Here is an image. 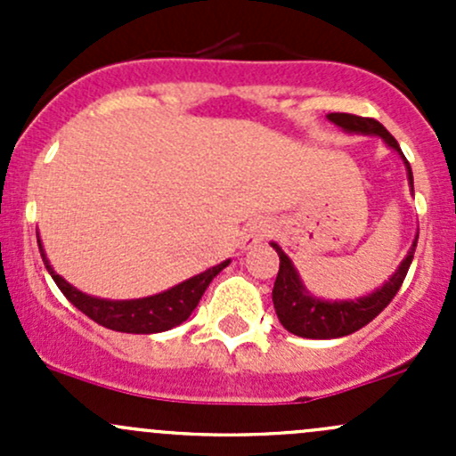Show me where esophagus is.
<instances>
[{"mask_svg":"<svg viewBox=\"0 0 456 456\" xmlns=\"http://www.w3.org/2000/svg\"><path fill=\"white\" fill-rule=\"evenodd\" d=\"M266 233H269V224L257 220V223H254L249 229H247L245 238H242V249H251V247H256Z\"/></svg>","mask_w":456,"mask_h":456,"instance_id":"esophagus-1","label":"esophagus"}]
</instances>
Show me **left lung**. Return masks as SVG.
Wrapping results in <instances>:
<instances>
[{
	"label": "left lung",
	"instance_id": "1",
	"mask_svg": "<svg viewBox=\"0 0 456 456\" xmlns=\"http://www.w3.org/2000/svg\"><path fill=\"white\" fill-rule=\"evenodd\" d=\"M329 121L335 123L338 127H342L344 132H351V134H372L379 136L390 150L397 151L399 156L406 163L408 181H411L412 190V169L411 163L403 156L402 147L395 141V136L381 126L375 118H364L355 117V114L346 112H330ZM415 191V190H412ZM417 238H419V232H417L415 240H412L411 251L403 257L399 269L395 271L388 278V282L381 284L379 289L369 293V296L355 297V300H320V297L311 296L306 291V287L302 284L300 273L293 266L291 257L280 249V245L271 242L275 251L280 256V271L278 278H275L273 284V306L275 314H278L280 324L289 330V333L297 335V338L306 339H333V338H344V335H351L355 330H360L362 326L369 324L370 320H375L386 306L390 305L395 296H397L399 287H402L403 278H406L408 269H411L412 256H415Z\"/></svg>",
	"mask_w": 456,
	"mask_h": 456
}]
</instances>
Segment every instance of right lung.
I'll list each match as a JSON object with an SVG mask.
<instances>
[{"instance_id": "obj_1", "label": "right lung", "mask_w": 456, "mask_h": 456, "mask_svg": "<svg viewBox=\"0 0 456 456\" xmlns=\"http://www.w3.org/2000/svg\"><path fill=\"white\" fill-rule=\"evenodd\" d=\"M37 242H39V251L41 257H44L45 269L53 275L54 284L61 289L63 296H66L81 314H86L90 320H94L96 324L105 326V329L118 330V333H163V330H169L174 329V326L183 324V322L191 315V311L199 306L202 293L209 287L211 280L232 262H220V265L202 271V273L176 284V287L167 289V291L156 293V296L139 297V300H101V297L87 296V293L72 287L70 282H66L48 262L39 238H37Z\"/></svg>"}]
</instances>
